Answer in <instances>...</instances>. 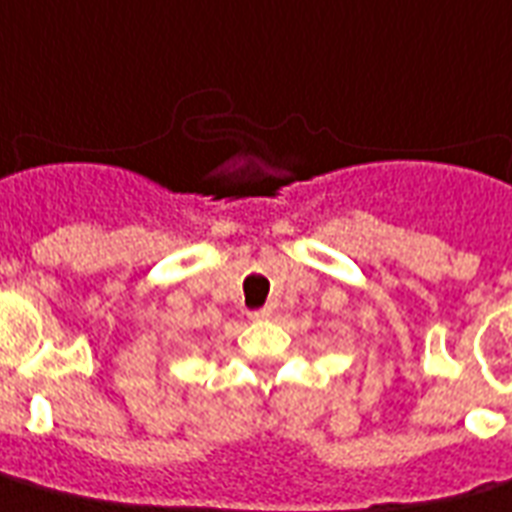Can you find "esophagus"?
I'll use <instances>...</instances> for the list:
<instances>
[{
	"mask_svg": "<svg viewBox=\"0 0 512 512\" xmlns=\"http://www.w3.org/2000/svg\"><path fill=\"white\" fill-rule=\"evenodd\" d=\"M249 319H255V322L271 319V308H255V311H249Z\"/></svg>",
	"mask_w": 512,
	"mask_h": 512,
	"instance_id": "34e87169",
	"label": "esophagus"
}]
</instances>
